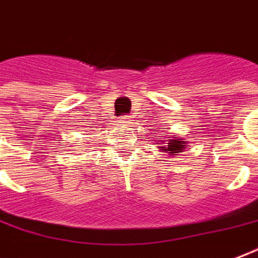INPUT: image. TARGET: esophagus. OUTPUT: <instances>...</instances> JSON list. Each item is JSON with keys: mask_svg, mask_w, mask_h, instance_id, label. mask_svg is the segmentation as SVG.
Here are the masks:
<instances>
[{"mask_svg": "<svg viewBox=\"0 0 258 258\" xmlns=\"http://www.w3.org/2000/svg\"><path fill=\"white\" fill-rule=\"evenodd\" d=\"M130 117H131V116H128V115L123 116V117H121V121H124V123H127V121L130 120Z\"/></svg>", "mask_w": 258, "mask_h": 258, "instance_id": "34e87169", "label": "esophagus"}]
</instances>
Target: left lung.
<instances>
[{
    "label": "left lung",
    "instance_id": "left-lung-1",
    "mask_svg": "<svg viewBox=\"0 0 258 258\" xmlns=\"http://www.w3.org/2000/svg\"><path fill=\"white\" fill-rule=\"evenodd\" d=\"M170 138V137H168ZM164 143L165 146H162L161 149L165 151V153H181L184 146H185V142L181 141V139H178V138H173V139H166Z\"/></svg>",
    "mask_w": 258,
    "mask_h": 258
}]
</instances>
